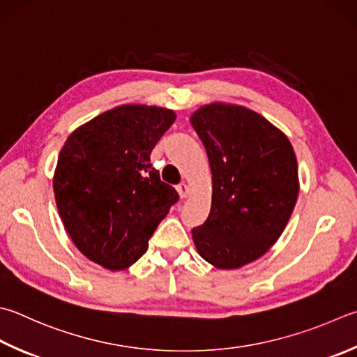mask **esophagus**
Wrapping results in <instances>:
<instances>
[{"instance_id":"obj_1","label":"esophagus","mask_w":357,"mask_h":357,"mask_svg":"<svg viewBox=\"0 0 357 357\" xmlns=\"http://www.w3.org/2000/svg\"><path fill=\"white\" fill-rule=\"evenodd\" d=\"M177 191H178V196H180L181 199H186L188 194H190V188H188L186 183H180V185L177 186Z\"/></svg>"}]
</instances>
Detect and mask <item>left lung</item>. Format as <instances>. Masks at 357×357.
<instances>
[{"label": "left lung", "instance_id": "8db88e82", "mask_svg": "<svg viewBox=\"0 0 357 357\" xmlns=\"http://www.w3.org/2000/svg\"><path fill=\"white\" fill-rule=\"evenodd\" d=\"M191 124L213 174L211 210L192 228L194 244L213 266L242 267L283 233L298 197L297 158L284 133L244 107L205 105Z\"/></svg>", "mask_w": 357, "mask_h": 357}]
</instances>
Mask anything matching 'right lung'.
I'll list each match as a JSON object with an SVG mask.
<instances>
[{
    "mask_svg": "<svg viewBox=\"0 0 357 357\" xmlns=\"http://www.w3.org/2000/svg\"><path fill=\"white\" fill-rule=\"evenodd\" d=\"M176 113L121 105L66 139L54 174V196L74 244L110 271L132 266L178 202L176 188L152 167L151 152Z\"/></svg>",
    "mask_w": 357,
    "mask_h": 357,
    "instance_id": "1",
    "label": "right lung"
}]
</instances>
